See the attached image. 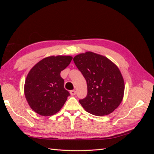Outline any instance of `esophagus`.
I'll use <instances>...</instances> for the list:
<instances>
[{"label":"esophagus","instance_id":"1","mask_svg":"<svg viewBox=\"0 0 154 154\" xmlns=\"http://www.w3.org/2000/svg\"><path fill=\"white\" fill-rule=\"evenodd\" d=\"M76 91H74V90H72V91H70V94H71V96H74L76 94Z\"/></svg>","mask_w":154,"mask_h":154}]
</instances>
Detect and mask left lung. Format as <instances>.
Instances as JSON below:
<instances>
[{
	"label": "left lung",
	"mask_w": 154,
	"mask_h": 154,
	"mask_svg": "<svg viewBox=\"0 0 154 154\" xmlns=\"http://www.w3.org/2000/svg\"><path fill=\"white\" fill-rule=\"evenodd\" d=\"M73 61L87 85V95L79 102L91 114L103 116L122 101L125 83L119 69L109 59L92 52L76 55Z\"/></svg>",
	"instance_id": "8db88e82"
}]
</instances>
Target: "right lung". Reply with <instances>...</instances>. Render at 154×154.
<instances>
[{"label": "right lung", "mask_w": 154, "mask_h": 154, "mask_svg": "<svg viewBox=\"0 0 154 154\" xmlns=\"http://www.w3.org/2000/svg\"><path fill=\"white\" fill-rule=\"evenodd\" d=\"M71 56H51L32 67L24 85L26 98L31 108L43 116H50L62 109L70 95L64 88L60 72L71 63Z\"/></svg>", "instance_id": "right-lung-1"}]
</instances>
